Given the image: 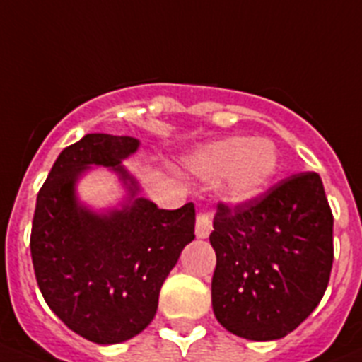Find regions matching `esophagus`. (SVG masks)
<instances>
[{
	"label": "esophagus",
	"mask_w": 362,
	"mask_h": 362,
	"mask_svg": "<svg viewBox=\"0 0 362 362\" xmlns=\"http://www.w3.org/2000/svg\"><path fill=\"white\" fill-rule=\"evenodd\" d=\"M211 233V215L206 211H199L195 221V235L197 238H206Z\"/></svg>",
	"instance_id": "obj_1"
}]
</instances>
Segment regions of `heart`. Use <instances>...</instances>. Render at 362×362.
Instances as JSON below:
<instances>
[{
  "mask_svg": "<svg viewBox=\"0 0 362 362\" xmlns=\"http://www.w3.org/2000/svg\"><path fill=\"white\" fill-rule=\"evenodd\" d=\"M280 152L269 138L230 136L199 152L192 168L203 179L222 177L221 190L233 204L258 197L276 175Z\"/></svg>",
  "mask_w": 362,
  "mask_h": 362,
  "instance_id": "1",
  "label": "heart"
}]
</instances>
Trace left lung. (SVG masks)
Instances as JSON below:
<instances>
[{
    "label": "left lung",
    "instance_id": "1",
    "mask_svg": "<svg viewBox=\"0 0 362 362\" xmlns=\"http://www.w3.org/2000/svg\"><path fill=\"white\" fill-rule=\"evenodd\" d=\"M334 217L316 172L281 179L247 203L218 204L211 305L222 327L251 341L285 337L327 291Z\"/></svg>",
    "mask_w": 362,
    "mask_h": 362
}]
</instances>
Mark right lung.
I'll use <instances>...</instances> for the list:
<instances>
[{
    "label": "right lung",
    "mask_w": 362,
    "mask_h": 362,
    "mask_svg": "<svg viewBox=\"0 0 362 362\" xmlns=\"http://www.w3.org/2000/svg\"><path fill=\"white\" fill-rule=\"evenodd\" d=\"M140 141L86 134L59 154L37 194L30 253L49 309L84 339L116 344L140 334L156 316L165 278L195 238V208L159 210L136 197L122 165ZM91 164L111 166L129 188L122 209L95 214L78 203L74 185Z\"/></svg>",
    "instance_id": "right-lung-1"
}]
</instances>
